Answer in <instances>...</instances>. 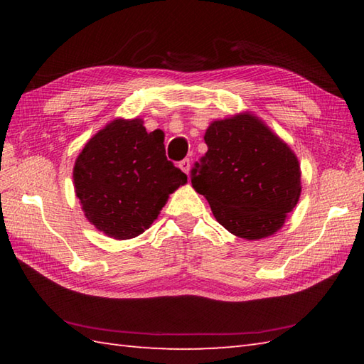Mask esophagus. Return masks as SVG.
<instances>
[{
  "instance_id": "obj_1",
  "label": "esophagus",
  "mask_w": 364,
  "mask_h": 364,
  "mask_svg": "<svg viewBox=\"0 0 364 364\" xmlns=\"http://www.w3.org/2000/svg\"><path fill=\"white\" fill-rule=\"evenodd\" d=\"M178 167H180L184 173L189 175V172H191V161L189 159H183L180 164H178Z\"/></svg>"
}]
</instances>
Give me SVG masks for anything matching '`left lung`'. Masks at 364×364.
<instances>
[{"mask_svg": "<svg viewBox=\"0 0 364 364\" xmlns=\"http://www.w3.org/2000/svg\"><path fill=\"white\" fill-rule=\"evenodd\" d=\"M205 144L191 181L215 220L247 241L272 236L300 198L296 153L252 112L211 122Z\"/></svg>", "mask_w": 364, "mask_h": 364, "instance_id": "1", "label": "left lung"}]
</instances>
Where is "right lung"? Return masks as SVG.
<instances>
[{
	"instance_id": "right-lung-1",
	"label": "right lung",
	"mask_w": 364,
	"mask_h": 364,
	"mask_svg": "<svg viewBox=\"0 0 364 364\" xmlns=\"http://www.w3.org/2000/svg\"><path fill=\"white\" fill-rule=\"evenodd\" d=\"M188 176L166 158L164 133L142 119H114L92 136L73 167L86 219L114 239L142 235Z\"/></svg>"
}]
</instances>
